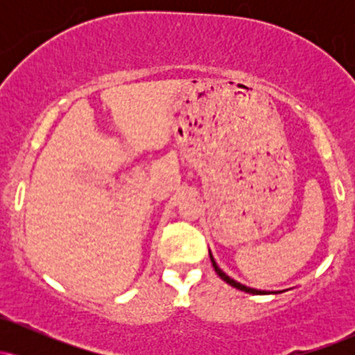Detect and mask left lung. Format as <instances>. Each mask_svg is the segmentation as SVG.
<instances>
[{
	"instance_id": "left-lung-1",
	"label": "left lung",
	"mask_w": 355,
	"mask_h": 355,
	"mask_svg": "<svg viewBox=\"0 0 355 355\" xmlns=\"http://www.w3.org/2000/svg\"><path fill=\"white\" fill-rule=\"evenodd\" d=\"M210 259H211V255H210ZM211 266H214V268H215V272H217L218 274V277L220 279H223L225 280L227 284H230L232 287H235V288H239V291H243V292H248V294H267V292H263V291H255V288H250V287H245V285H242V284H239V282H235L234 279H230L229 275H225L223 274L222 270H220V268L217 267V263H215V260L211 259Z\"/></svg>"
}]
</instances>
